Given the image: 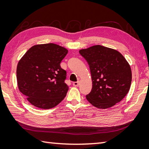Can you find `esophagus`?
Here are the masks:
<instances>
[{
	"mask_svg": "<svg viewBox=\"0 0 149 149\" xmlns=\"http://www.w3.org/2000/svg\"><path fill=\"white\" fill-rule=\"evenodd\" d=\"M79 84V81H77V82H74L73 83V85L74 86H78Z\"/></svg>",
	"mask_w": 149,
	"mask_h": 149,
	"instance_id": "1",
	"label": "esophagus"
}]
</instances>
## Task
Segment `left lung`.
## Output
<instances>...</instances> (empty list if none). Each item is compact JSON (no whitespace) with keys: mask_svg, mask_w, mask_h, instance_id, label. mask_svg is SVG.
Masks as SVG:
<instances>
[{"mask_svg":"<svg viewBox=\"0 0 149 149\" xmlns=\"http://www.w3.org/2000/svg\"><path fill=\"white\" fill-rule=\"evenodd\" d=\"M88 63L93 88L87 100L100 109L114 106L126 96L132 81V71L127 61L114 49L94 45L79 50Z\"/></svg>","mask_w":149,"mask_h":149,"instance_id":"obj_1","label":"left lung"}]
</instances>
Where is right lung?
<instances>
[{
  "instance_id": "obj_1",
  "label": "right lung",
  "mask_w": 149,
  "mask_h": 149,
  "mask_svg": "<svg viewBox=\"0 0 149 149\" xmlns=\"http://www.w3.org/2000/svg\"><path fill=\"white\" fill-rule=\"evenodd\" d=\"M68 49L55 43L31 47L21 58L17 66L19 91L35 107L49 109L65 97L68 86L66 71L60 63Z\"/></svg>"
}]
</instances>
